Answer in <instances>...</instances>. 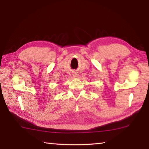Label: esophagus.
I'll return each mask as SVG.
<instances>
[{"mask_svg": "<svg viewBox=\"0 0 149 149\" xmlns=\"http://www.w3.org/2000/svg\"><path fill=\"white\" fill-rule=\"evenodd\" d=\"M78 75H79V74H78L77 72H74V74H73V76L75 77H78Z\"/></svg>", "mask_w": 149, "mask_h": 149, "instance_id": "esophagus-1", "label": "esophagus"}]
</instances>
